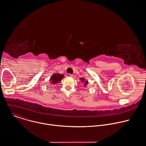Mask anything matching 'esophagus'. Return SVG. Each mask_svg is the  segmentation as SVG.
<instances>
[{"label": "esophagus", "instance_id": "esophagus-1", "mask_svg": "<svg viewBox=\"0 0 146 146\" xmlns=\"http://www.w3.org/2000/svg\"><path fill=\"white\" fill-rule=\"evenodd\" d=\"M66 77H73V75L72 74H70V73H67V74H66Z\"/></svg>", "mask_w": 146, "mask_h": 146}]
</instances>
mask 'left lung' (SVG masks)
<instances>
[{"mask_svg": "<svg viewBox=\"0 0 146 146\" xmlns=\"http://www.w3.org/2000/svg\"><path fill=\"white\" fill-rule=\"evenodd\" d=\"M81 82L84 84V87H85V88H87V86L88 85V81L86 80L85 78L82 77V78H80Z\"/></svg>", "mask_w": 146, "mask_h": 146, "instance_id": "1", "label": "left lung"}]
</instances>
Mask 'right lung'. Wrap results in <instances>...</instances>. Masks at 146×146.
Listing matches in <instances>:
<instances>
[{"label": "right lung", "mask_w": 146, "mask_h": 146, "mask_svg": "<svg viewBox=\"0 0 146 146\" xmlns=\"http://www.w3.org/2000/svg\"><path fill=\"white\" fill-rule=\"evenodd\" d=\"M64 78L63 74H60V73H54L52 74L51 77L49 79L50 81V85H54L59 82H61V81Z\"/></svg>", "instance_id": "obj_1"}]
</instances>
